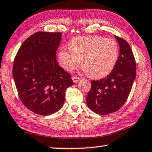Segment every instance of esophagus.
<instances>
[{"mask_svg": "<svg viewBox=\"0 0 152 152\" xmlns=\"http://www.w3.org/2000/svg\"><path fill=\"white\" fill-rule=\"evenodd\" d=\"M80 78L79 77H77V76H73L72 77V80H73L74 83H77V82H78L80 80Z\"/></svg>", "mask_w": 152, "mask_h": 152, "instance_id": "esophagus-1", "label": "esophagus"}]
</instances>
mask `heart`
<instances>
[{"label":"heart","instance_id":"b5f03b06","mask_svg":"<svg viewBox=\"0 0 152 152\" xmlns=\"http://www.w3.org/2000/svg\"><path fill=\"white\" fill-rule=\"evenodd\" d=\"M59 62L66 71L72 72L82 62V70L92 78L109 74L119 58V46L115 39L98 35L79 36L62 46L58 53Z\"/></svg>","mask_w":152,"mask_h":152}]
</instances>
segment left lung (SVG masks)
<instances>
[{"label":"left lung","instance_id":"8db88e82","mask_svg":"<svg viewBox=\"0 0 152 152\" xmlns=\"http://www.w3.org/2000/svg\"><path fill=\"white\" fill-rule=\"evenodd\" d=\"M119 45L116 65L109 75L99 80H92L86 96L90 109L99 115L117 111L127 101L136 76V63L132 48L122 38L115 35Z\"/></svg>","mask_w":152,"mask_h":152}]
</instances>
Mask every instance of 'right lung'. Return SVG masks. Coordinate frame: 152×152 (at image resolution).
Here are the masks:
<instances>
[{
  "instance_id": "obj_1",
  "label": "right lung",
  "mask_w": 152,
  "mask_h": 152,
  "mask_svg": "<svg viewBox=\"0 0 152 152\" xmlns=\"http://www.w3.org/2000/svg\"><path fill=\"white\" fill-rule=\"evenodd\" d=\"M61 37V33H35L22 43L15 58L12 76L20 101L43 116L62 107L66 90L74 84L56 59Z\"/></svg>"
}]
</instances>
